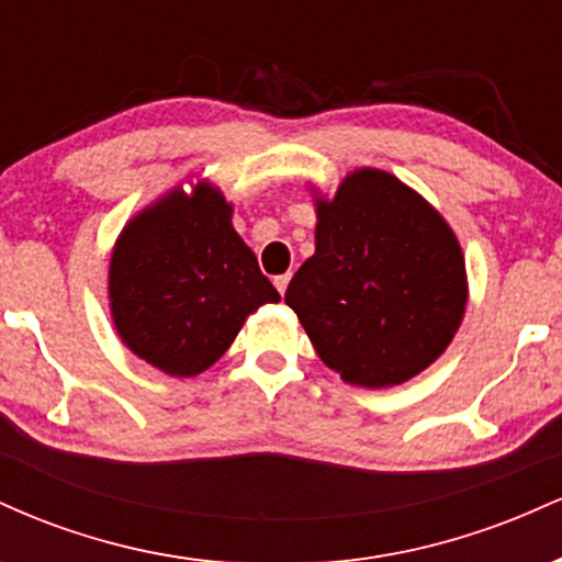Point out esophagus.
I'll return each instance as SVG.
<instances>
[{"label":"esophagus","mask_w":562,"mask_h":562,"mask_svg":"<svg viewBox=\"0 0 562 562\" xmlns=\"http://www.w3.org/2000/svg\"><path fill=\"white\" fill-rule=\"evenodd\" d=\"M288 282H290V272L280 274V277H274V288L280 290V295H285V290H288Z\"/></svg>","instance_id":"34e87169"}]
</instances>
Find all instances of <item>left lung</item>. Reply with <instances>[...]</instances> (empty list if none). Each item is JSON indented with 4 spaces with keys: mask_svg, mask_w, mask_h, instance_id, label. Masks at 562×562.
Masks as SVG:
<instances>
[{
    "mask_svg": "<svg viewBox=\"0 0 562 562\" xmlns=\"http://www.w3.org/2000/svg\"><path fill=\"white\" fill-rule=\"evenodd\" d=\"M314 256L290 280L319 359L346 383L391 389L447 351L465 317L468 274L454 232L389 171L357 169L317 195Z\"/></svg>",
    "mask_w": 562,
    "mask_h": 562,
    "instance_id": "8db88e82",
    "label": "left lung"
}]
</instances>
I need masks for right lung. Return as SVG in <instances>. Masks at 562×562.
<instances>
[{"label":"right lung","instance_id":"obj_1","mask_svg":"<svg viewBox=\"0 0 562 562\" xmlns=\"http://www.w3.org/2000/svg\"><path fill=\"white\" fill-rule=\"evenodd\" d=\"M108 299L121 340L166 375L222 359L248 314L277 303L254 250L232 227L222 190L198 182L139 211L115 240Z\"/></svg>","mask_w":562,"mask_h":562}]
</instances>
